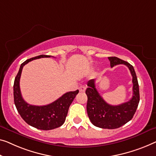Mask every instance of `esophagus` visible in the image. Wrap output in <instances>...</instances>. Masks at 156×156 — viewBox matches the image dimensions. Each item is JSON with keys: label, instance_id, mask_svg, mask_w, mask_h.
Listing matches in <instances>:
<instances>
[{"label": "esophagus", "instance_id": "1", "mask_svg": "<svg viewBox=\"0 0 156 156\" xmlns=\"http://www.w3.org/2000/svg\"><path fill=\"white\" fill-rule=\"evenodd\" d=\"M86 90V87L85 85H82L79 87V91L80 92H85Z\"/></svg>", "mask_w": 156, "mask_h": 156}]
</instances>
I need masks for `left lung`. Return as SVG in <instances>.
I'll list each match as a JSON object with an SVG mask.
<instances>
[{
    "instance_id": "1",
    "label": "left lung",
    "mask_w": 156,
    "mask_h": 156,
    "mask_svg": "<svg viewBox=\"0 0 156 156\" xmlns=\"http://www.w3.org/2000/svg\"><path fill=\"white\" fill-rule=\"evenodd\" d=\"M111 66L124 64L128 67L132 76L133 95L129 101L117 106L110 105L104 100L95 87V80L87 82L85 93L87 96V112L90 121L94 126L103 129H115L132 120L139 102V90L137 78L134 67L128 62L116 57H108Z\"/></svg>"
}]
</instances>
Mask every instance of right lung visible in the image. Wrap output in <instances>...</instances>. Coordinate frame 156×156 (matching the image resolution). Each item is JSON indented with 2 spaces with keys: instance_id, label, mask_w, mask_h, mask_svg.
<instances>
[{
  "instance_id": "obj_1",
  "label": "right lung",
  "mask_w": 156,
  "mask_h": 156,
  "mask_svg": "<svg viewBox=\"0 0 156 156\" xmlns=\"http://www.w3.org/2000/svg\"><path fill=\"white\" fill-rule=\"evenodd\" d=\"M50 57L52 56L42 55L23 62L16 76L13 86L14 101L21 117L27 124L42 130L53 129L64 124L69 106L79 92L78 90L66 92L54 102L45 106L31 105L24 100L20 87V80L23 67L34 59Z\"/></svg>"
}]
</instances>
